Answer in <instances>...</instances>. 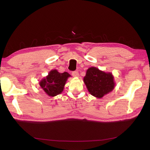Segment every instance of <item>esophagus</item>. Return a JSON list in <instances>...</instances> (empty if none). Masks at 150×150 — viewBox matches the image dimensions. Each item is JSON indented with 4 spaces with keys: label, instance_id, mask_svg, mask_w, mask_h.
Listing matches in <instances>:
<instances>
[{
    "label": "esophagus",
    "instance_id": "1",
    "mask_svg": "<svg viewBox=\"0 0 150 150\" xmlns=\"http://www.w3.org/2000/svg\"><path fill=\"white\" fill-rule=\"evenodd\" d=\"M72 75L74 76V77H78L79 76V73L78 71H73L72 72Z\"/></svg>",
    "mask_w": 150,
    "mask_h": 150
}]
</instances>
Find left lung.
Here are the masks:
<instances>
[{
    "label": "left lung",
    "mask_w": 150,
    "mask_h": 150,
    "mask_svg": "<svg viewBox=\"0 0 150 150\" xmlns=\"http://www.w3.org/2000/svg\"><path fill=\"white\" fill-rule=\"evenodd\" d=\"M83 81L88 92L98 98L111 92L115 85L112 74L105 73L96 67L87 70Z\"/></svg>",
    "instance_id": "left-lung-1"
}]
</instances>
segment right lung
Masks as SVG:
<instances>
[{
    "instance_id": "add662e5",
    "label": "right lung",
    "mask_w": 150,
    "mask_h": 150,
    "mask_svg": "<svg viewBox=\"0 0 150 150\" xmlns=\"http://www.w3.org/2000/svg\"><path fill=\"white\" fill-rule=\"evenodd\" d=\"M69 76L71 75L67 72L59 73L56 70H52L40 82V85L49 96H55L62 93Z\"/></svg>"
}]
</instances>
